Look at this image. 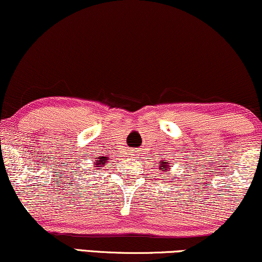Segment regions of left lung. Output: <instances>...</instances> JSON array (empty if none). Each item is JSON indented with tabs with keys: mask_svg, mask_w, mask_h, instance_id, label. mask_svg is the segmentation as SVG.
Returning a JSON list of instances; mask_svg holds the SVG:
<instances>
[{
	"mask_svg": "<svg viewBox=\"0 0 262 262\" xmlns=\"http://www.w3.org/2000/svg\"><path fill=\"white\" fill-rule=\"evenodd\" d=\"M165 163H167V162H162V167H161V169L162 170H167V167H165Z\"/></svg>",
	"mask_w": 262,
	"mask_h": 262,
	"instance_id": "8db88e82",
	"label": "left lung"
}]
</instances>
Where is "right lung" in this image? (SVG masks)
Segmentation results:
<instances>
[{"instance_id": "right-lung-1", "label": "right lung", "mask_w": 262, "mask_h": 262, "mask_svg": "<svg viewBox=\"0 0 262 262\" xmlns=\"http://www.w3.org/2000/svg\"><path fill=\"white\" fill-rule=\"evenodd\" d=\"M100 163H104V161H101V162H100Z\"/></svg>"}]
</instances>
